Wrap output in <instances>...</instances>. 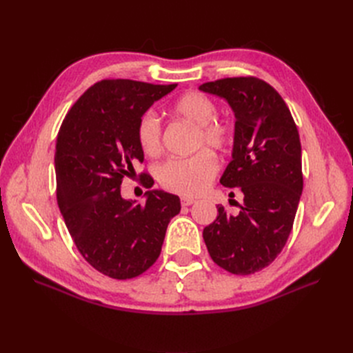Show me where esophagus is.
Masks as SVG:
<instances>
[{"label": "esophagus", "mask_w": 353, "mask_h": 353, "mask_svg": "<svg viewBox=\"0 0 353 353\" xmlns=\"http://www.w3.org/2000/svg\"><path fill=\"white\" fill-rule=\"evenodd\" d=\"M194 201H196L194 199H190V197H181V206H183V208L191 206V205H193Z\"/></svg>", "instance_id": "34e87169"}]
</instances>
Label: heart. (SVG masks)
<instances>
[{
  "label": "heart",
  "mask_w": 353,
  "mask_h": 353,
  "mask_svg": "<svg viewBox=\"0 0 353 353\" xmlns=\"http://www.w3.org/2000/svg\"><path fill=\"white\" fill-rule=\"evenodd\" d=\"M172 112L179 119L196 125L193 148L196 154L183 159H169L157 169L160 185L170 193L181 196H197L205 191L218 172L215 153H227L236 137V125L227 116H218L216 104L206 94L188 91L178 97L172 105ZM137 143L147 156H156L160 152L159 121L152 113H144L137 123Z\"/></svg>",
  "instance_id": "heart-1"
}]
</instances>
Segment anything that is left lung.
Here are the masks:
<instances>
[{
	"instance_id": "obj_1",
	"label": "left lung",
	"mask_w": 353,
	"mask_h": 353,
	"mask_svg": "<svg viewBox=\"0 0 353 353\" xmlns=\"http://www.w3.org/2000/svg\"><path fill=\"white\" fill-rule=\"evenodd\" d=\"M200 90L225 99L236 114L232 160L221 184L244 196L239 215L216 206L203 240L221 268L254 274L275 261L293 228L303 190L297 126L281 95L259 78H223Z\"/></svg>"
}]
</instances>
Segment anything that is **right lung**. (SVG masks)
Returning <instances> with one entry per match:
<instances>
[{
    "mask_svg": "<svg viewBox=\"0 0 353 353\" xmlns=\"http://www.w3.org/2000/svg\"><path fill=\"white\" fill-rule=\"evenodd\" d=\"M176 87L132 79H103L74 103L57 134V203L70 237L94 270L114 280L141 275L157 261L179 197L147 191L143 205L125 200L121 184L144 153L138 119ZM141 184L153 178L143 172Z\"/></svg>",
    "mask_w": 353,
    "mask_h": 353,
    "instance_id": "right-lung-1",
    "label": "right lung"
}]
</instances>
